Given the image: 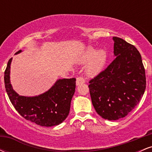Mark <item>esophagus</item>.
<instances>
[{"instance_id":"obj_1","label":"esophagus","mask_w":152,"mask_h":152,"mask_svg":"<svg viewBox=\"0 0 152 152\" xmlns=\"http://www.w3.org/2000/svg\"><path fill=\"white\" fill-rule=\"evenodd\" d=\"M85 83V79L83 77H78L76 78V86H79V85L83 84Z\"/></svg>"}]
</instances>
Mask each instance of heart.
Listing matches in <instances>:
<instances>
[{"label":"heart","mask_w":152,"mask_h":152,"mask_svg":"<svg viewBox=\"0 0 152 152\" xmlns=\"http://www.w3.org/2000/svg\"><path fill=\"white\" fill-rule=\"evenodd\" d=\"M108 58V53L106 50L99 49L92 46H88L82 54L80 62L86 64V73L90 76L99 74L105 66Z\"/></svg>","instance_id":"obj_1"}]
</instances>
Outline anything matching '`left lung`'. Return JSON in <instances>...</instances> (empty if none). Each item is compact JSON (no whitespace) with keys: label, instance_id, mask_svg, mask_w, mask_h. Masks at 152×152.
Returning a JSON list of instances; mask_svg holds the SVG:
<instances>
[{"label":"left lung","instance_id":"1","mask_svg":"<svg viewBox=\"0 0 152 152\" xmlns=\"http://www.w3.org/2000/svg\"><path fill=\"white\" fill-rule=\"evenodd\" d=\"M115 58L89 81L92 104L103 118L125 117L139 104L146 88L142 56L133 45L113 37Z\"/></svg>","mask_w":152,"mask_h":152}]
</instances>
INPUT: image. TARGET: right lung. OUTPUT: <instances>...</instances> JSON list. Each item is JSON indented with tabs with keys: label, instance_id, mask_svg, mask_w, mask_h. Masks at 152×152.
Segmentation results:
<instances>
[{
	"label": "right lung",
	"instance_id": "1",
	"mask_svg": "<svg viewBox=\"0 0 152 152\" xmlns=\"http://www.w3.org/2000/svg\"><path fill=\"white\" fill-rule=\"evenodd\" d=\"M21 52L20 50L15 54ZM12 59L10 58L7 64L4 82L7 94L15 110L26 119L40 126L48 127L61 124L69 114L76 88V78L58 79L49 89L38 96H20L10 83Z\"/></svg>",
	"mask_w": 152,
	"mask_h": 152
}]
</instances>
